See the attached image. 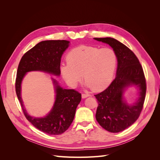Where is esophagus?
I'll use <instances>...</instances> for the list:
<instances>
[{
    "mask_svg": "<svg viewBox=\"0 0 160 160\" xmlns=\"http://www.w3.org/2000/svg\"><path fill=\"white\" fill-rule=\"evenodd\" d=\"M82 98L83 99H85V98H88V97H89L90 96V95L89 94H85V93H83L82 94Z\"/></svg>",
    "mask_w": 160,
    "mask_h": 160,
    "instance_id": "esophagus-1",
    "label": "esophagus"
}]
</instances>
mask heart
Segmentation results:
<instances>
[{"label":"heart","mask_w":160,"mask_h":160,"mask_svg":"<svg viewBox=\"0 0 160 160\" xmlns=\"http://www.w3.org/2000/svg\"><path fill=\"white\" fill-rule=\"evenodd\" d=\"M67 61V63L61 66L66 83L75 88L84 75L85 86L95 91L104 90L111 83L118 64L117 55L111 48L86 45L71 50Z\"/></svg>","instance_id":"b5f03b06"}]
</instances>
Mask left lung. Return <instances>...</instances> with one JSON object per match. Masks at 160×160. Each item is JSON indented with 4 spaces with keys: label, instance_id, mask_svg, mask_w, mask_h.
Here are the masks:
<instances>
[{
    "label": "left lung",
    "instance_id": "left-lung-1",
    "mask_svg": "<svg viewBox=\"0 0 160 160\" xmlns=\"http://www.w3.org/2000/svg\"><path fill=\"white\" fill-rule=\"evenodd\" d=\"M94 39L111 46L118 57L115 79L105 90L95 95L98 102L95 118L103 129L118 133L131 126L141 113L146 93V78L138 57L128 47L111 37ZM133 85L138 88L139 98L134 104H128L123 93Z\"/></svg>",
    "mask_w": 160,
    "mask_h": 160
}]
</instances>
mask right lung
<instances>
[{
  "instance_id": "right-lung-1",
  "label": "right lung",
  "mask_w": 160,
  "mask_h": 160,
  "mask_svg": "<svg viewBox=\"0 0 160 160\" xmlns=\"http://www.w3.org/2000/svg\"><path fill=\"white\" fill-rule=\"evenodd\" d=\"M65 40H50L38 42L22 56L18 64L15 89L17 98L26 118L38 130L49 135H60L69 128L73 121L81 94L74 89L62 88L57 80L55 87V101L50 112L45 117L35 118L28 115L21 98V83L27 72L42 71L55 76L61 74V59L69 45Z\"/></svg>"
}]
</instances>
